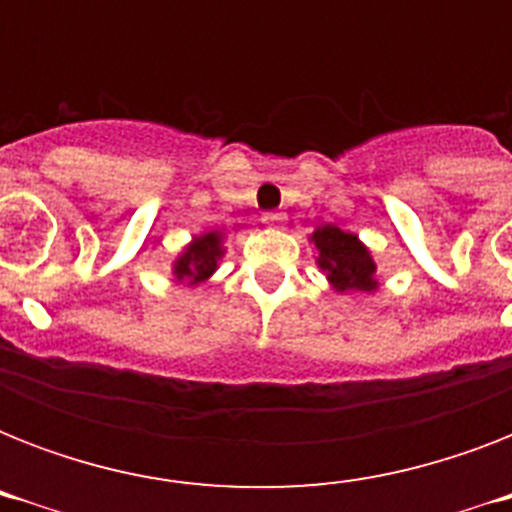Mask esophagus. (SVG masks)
Returning <instances> with one entry per match:
<instances>
[{
	"label": "esophagus",
	"instance_id": "esophagus-1",
	"mask_svg": "<svg viewBox=\"0 0 512 512\" xmlns=\"http://www.w3.org/2000/svg\"><path fill=\"white\" fill-rule=\"evenodd\" d=\"M263 223L268 225V228H284V215H281V212H268V215L263 217Z\"/></svg>",
	"mask_w": 512,
	"mask_h": 512
}]
</instances>
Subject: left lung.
I'll return each mask as SVG.
<instances>
[{
	"label": "left lung",
	"mask_w": 512,
	"mask_h": 512,
	"mask_svg": "<svg viewBox=\"0 0 512 512\" xmlns=\"http://www.w3.org/2000/svg\"><path fill=\"white\" fill-rule=\"evenodd\" d=\"M316 252V265L327 273L329 287L348 295V292H377V260L372 249L358 239V233L342 231L335 223L319 225L308 236Z\"/></svg>",
	"instance_id": "left-lung-1"
}]
</instances>
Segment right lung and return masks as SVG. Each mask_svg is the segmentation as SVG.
I'll use <instances>...</instances> for the list:
<instances>
[{"label": "right lung", "mask_w": 512, "mask_h": 512, "mask_svg": "<svg viewBox=\"0 0 512 512\" xmlns=\"http://www.w3.org/2000/svg\"><path fill=\"white\" fill-rule=\"evenodd\" d=\"M225 257V233L212 228L193 236L172 260V279L183 287H199L215 276L220 260Z\"/></svg>", "instance_id": "right-lung-1"}]
</instances>
